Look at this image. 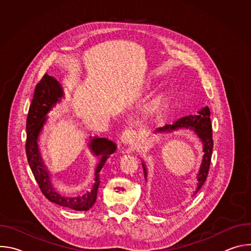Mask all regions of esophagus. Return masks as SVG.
Returning <instances> with one entry per match:
<instances>
[{
    "mask_svg": "<svg viewBox=\"0 0 251 251\" xmlns=\"http://www.w3.org/2000/svg\"><path fill=\"white\" fill-rule=\"evenodd\" d=\"M136 138H137L136 131H134L133 129H126L121 136V141L126 145H131L136 141Z\"/></svg>",
    "mask_w": 251,
    "mask_h": 251,
    "instance_id": "esophagus-1",
    "label": "esophagus"
}]
</instances>
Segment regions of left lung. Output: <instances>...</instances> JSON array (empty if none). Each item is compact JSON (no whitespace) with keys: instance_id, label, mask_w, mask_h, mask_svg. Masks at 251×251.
<instances>
[{"instance_id":"1","label":"left lung","mask_w":251,"mask_h":251,"mask_svg":"<svg viewBox=\"0 0 251 251\" xmlns=\"http://www.w3.org/2000/svg\"><path fill=\"white\" fill-rule=\"evenodd\" d=\"M210 112L207 106H204L200 111H198V114L196 115H189L182 117L178 120L175 121L173 124H165L162 127H159L156 129V132L158 133H170L173 131H176L178 129H190L193 131L197 137L200 139L202 145V161L201 164V167L199 169V173L197 175V190L194 194V196L200 191V189L204 184L206 176L209 170L210 165V159H211V153H212V147H213V140H212V132H211V123H210ZM143 170H144L145 180L147 181V167L145 163L143 162Z\"/></svg>"}]
</instances>
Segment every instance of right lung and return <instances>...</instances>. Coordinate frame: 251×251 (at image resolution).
Masks as SVG:
<instances>
[{
  "instance_id": "obj_1",
  "label": "right lung",
  "mask_w": 251,
  "mask_h": 251,
  "mask_svg": "<svg viewBox=\"0 0 251 251\" xmlns=\"http://www.w3.org/2000/svg\"><path fill=\"white\" fill-rule=\"evenodd\" d=\"M63 97L64 92L61 84L49 75H45L35 86L26 118V158L35 181L49 201L63 207L83 211L88 210L95 203L100 184L99 173L106 160L116 151L117 146L113 141L106 138L90 137L88 148L95 157L99 158V163L94 172V184L88 191L80 195H64L59 193L52 184L51 174L43 159L39 141L44 125L49 118V113Z\"/></svg>"
}]
</instances>
